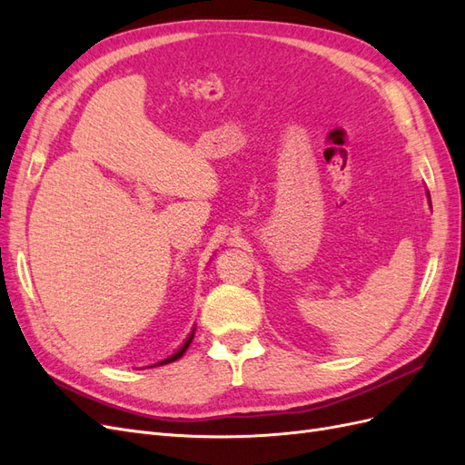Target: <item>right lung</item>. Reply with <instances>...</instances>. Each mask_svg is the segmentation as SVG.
<instances>
[{
	"label": "right lung",
	"mask_w": 465,
	"mask_h": 465,
	"mask_svg": "<svg viewBox=\"0 0 465 465\" xmlns=\"http://www.w3.org/2000/svg\"><path fill=\"white\" fill-rule=\"evenodd\" d=\"M192 340H193V331L190 333V337H188V340H186V343L184 345H182L178 351H176V353L174 355H171V357H168V359H164V361H161V362H157V364H154V367H161V364H166V362H174L176 359H180L182 355H184L186 353V349L190 347V343H192Z\"/></svg>",
	"instance_id": "1"
}]
</instances>
